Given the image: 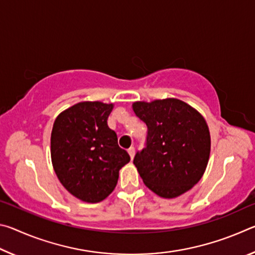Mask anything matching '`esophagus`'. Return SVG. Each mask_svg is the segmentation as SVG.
<instances>
[{
    "label": "esophagus",
    "mask_w": 255,
    "mask_h": 255,
    "mask_svg": "<svg viewBox=\"0 0 255 255\" xmlns=\"http://www.w3.org/2000/svg\"><path fill=\"white\" fill-rule=\"evenodd\" d=\"M128 154H129V156H130V158L132 159L133 156H135V148H133V147L129 148V149H128Z\"/></svg>",
    "instance_id": "esophagus-1"
}]
</instances>
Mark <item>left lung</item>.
Here are the masks:
<instances>
[{"instance_id":"left-lung-1","label":"left lung","mask_w":255,"mask_h":255,"mask_svg":"<svg viewBox=\"0 0 255 255\" xmlns=\"http://www.w3.org/2000/svg\"><path fill=\"white\" fill-rule=\"evenodd\" d=\"M132 110L147 126L146 147L133 164L146 187L162 198L179 197L199 182L210 154L205 118L179 99L137 101Z\"/></svg>"}]
</instances>
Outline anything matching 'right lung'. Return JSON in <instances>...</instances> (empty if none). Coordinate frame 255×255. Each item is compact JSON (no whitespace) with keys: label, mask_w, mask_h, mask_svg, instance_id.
Segmentation results:
<instances>
[{"label":"right lung","mask_w":255,"mask_h":255,"mask_svg":"<svg viewBox=\"0 0 255 255\" xmlns=\"http://www.w3.org/2000/svg\"><path fill=\"white\" fill-rule=\"evenodd\" d=\"M112 103L84 101L56 118L50 137L55 173L68 192L96 204L114 191L119 170L130 161L118 138L108 127Z\"/></svg>","instance_id":"right-lung-1"}]
</instances>
